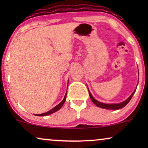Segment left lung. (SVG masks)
I'll return each instance as SVG.
<instances>
[{
  "label": "left lung",
  "mask_w": 148,
  "mask_h": 148,
  "mask_svg": "<svg viewBox=\"0 0 148 148\" xmlns=\"http://www.w3.org/2000/svg\"><path fill=\"white\" fill-rule=\"evenodd\" d=\"M135 91H136V89H135L134 92H133L132 94H131V96H129V98L127 99V100H125V101H123V102H122L118 103V104H106V103L100 102H99V101L96 100V99H95L94 97H93V96L92 95V94H91V92H90V90H89V88H88L89 94H90V98L93 102V103H94L95 105H96L97 106L100 107V108H104V109H108V110H119V109H121V108H123V107H125L127 104H128L129 101L131 100V99L132 98L133 94H135Z\"/></svg>",
  "instance_id": "8db88e82"
}]
</instances>
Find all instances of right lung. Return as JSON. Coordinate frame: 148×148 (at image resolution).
Here are the masks:
<instances>
[{"label":"right lung","instance_id":"1","mask_svg":"<svg viewBox=\"0 0 148 148\" xmlns=\"http://www.w3.org/2000/svg\"><path fill=\"white\" fill-rule=\"evenodd\" d=\"M66 98V92L65 96H64V99L62 100V102L59 103L58 105H56L55 107H54L53 108H52L51 110H50L49 111H48V112H46L42 113V114H34V115H36V116H47V115L51 114H52V113L56 112V111H58V110H60V109L61 108L62 105L64 104V102H65Z\"/></svg>","mask_w":148,"mask_h":148}]
</instances>
